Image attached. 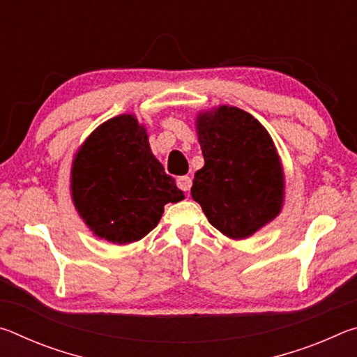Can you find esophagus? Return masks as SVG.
Masks as SVG:
<instances>
[{"instance_id":"1","label":"esophagus","mask_w":357,"mask_h":357,"mask_svg":"<svg viewBox=\"0 0 357 357\" xmlns=\"http://www.w3.org/2000/svg\"><path fill=\"white\" fill-rule=\"evenodd\" d=\"M176 184L181 190L184 192H189L190 187H192V179L189 176H181L176 179Z\"/></svg>"}]
</instances>
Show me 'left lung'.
Instances as JSON below:
<instances>
[{"instance_id": "1", "label": "left lung", "mask_w": 357, "mask_h": 357, "mask_svg": "<svg viewBox=\"0 0 357 357\" xmlns=\"http://www.w3.org/2000/svg\"><path fill=\"white\" fill-rule=\"evenodd\" d=\"M204 167L195 173L192 198L211 225L245 239L280 214L285 176L274 142L259 121L220 105L197 116Z\"/></svg>"}]
</instances>
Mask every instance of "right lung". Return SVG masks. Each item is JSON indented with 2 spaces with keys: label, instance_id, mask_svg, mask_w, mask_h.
Masks as SVG:
<instances>
[{
  "label": "right lung",
  "instance_id": "right-lung-1",
  "mask_svg": "<svg viewBox=\"0 0 357 357\" xmlns=\"http://www.w3.org/2000/svg\"><path fill=\"white\" fill-rule=\"evenodd\" d=\"M70 195L89 229L113 244L140 241L167 203L184 198L134 114L108 119L86 138L72 162Z\"/></svg>",
  "mask_w": 357,
  "mask_h": 357
}]
</instances>
